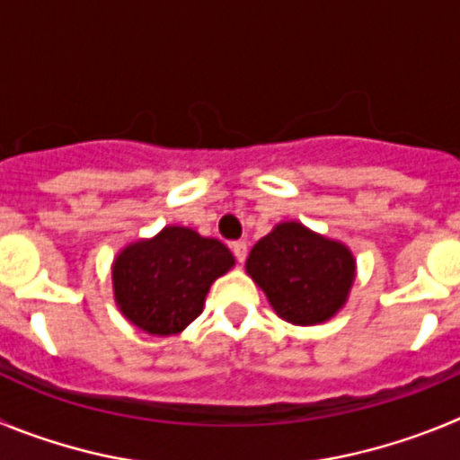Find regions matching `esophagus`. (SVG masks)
<instances>
[{
    "label": "esophagus",
    "mask_w": 460,
    "mask_h": 460,
    "mask_svg": "<svg viewBox=\"0 0 460 460\" xmlns=\"http://www.w3.org/2000/svg\"><path fill=\"white\" fill-rule=\"evenodd\" d=\"M230 249H233L237 262H243V260H246V251H249L246 242H233V243H230Z\"/></svg>",
    "instance_id": "esophagus-1"
}]
</instances>
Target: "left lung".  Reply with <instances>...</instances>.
<instances>
[{
	"mask_svg": "<svg viewBox=\"0 0 460 460\" xmlns=\"http://www.w3.org/2000/svg\"><path fill=\"white\" fill-rule=\"evenodd\" d=\"M246 274L286 323L313 327L332 320L350 296L357 260L350 246L299 221L271 227L251 249Z\"/></svg>",
	"mask_w": 460,
	"mask_h": 460,
	"instance_id": "1",
	"label": "left lung"
}]
</instances>
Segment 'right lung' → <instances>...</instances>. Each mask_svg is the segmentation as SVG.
I'll return each instance as SVG.
<instances>
[{
	"label": "right lung",
	"mask_w": 460,
	"mask_h": 460,
	"mask_svg": "<svg viewBox=\"0 0 460 460\" xmlns=\"http://www.w3.org/2000/svg\"><path fill=\"white\" fill-rule=\"evenodd\" d=\"M234 267L226 243L165 226L126 243L112 260V295L126 320L152 336L180 334L205 308L207 292Z\"/></svg>",
	"instance_id": "1"
}]
</instances>
